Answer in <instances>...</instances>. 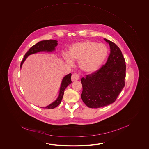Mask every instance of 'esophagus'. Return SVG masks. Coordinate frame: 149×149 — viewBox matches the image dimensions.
I'll use <instances>...</instances> for the list:
<instances>
[{
	"label": "esophagus",
	"instance_id": "obj_1",
	"mask_svg": "<svg viewBox=\"0 0 149 149\" xmlns=\"http://www.w3.org/2000/svg\"><path fill=\"white\" fill-rule=\"evenodd\" d=\"M79 78H80V76H79V74H77V73H74L71 76V79L73 81L79 80Z\"/></svg>",
	"mask_w": 149,
	"mask_h": 149
}]
</instances>
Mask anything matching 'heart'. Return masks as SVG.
<instances>
[{"mask_svg": "<svg viewBox=\"0 0 149 149\" xmlns=\"http://www.w3.org/2000/svg\"><path fill=\"white\" fill-rule=\"evenodd\" d=\"M107 47L103 44L85 41L73 45L70 48L69 56L65 60L69 64L73 61H80L81 69L87 73H93L101 66L108 56Z\"/></svg>", "mask_w": 149, "mask_h": 149, "instance_id": "obj_1", "label": "heart"}]
</instances>
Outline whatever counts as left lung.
<instances>
[{
	"label": "left lung",
	"mask_w": 149,
	"mask_h": 149,
	"mask_svg": "<svg viewBox=\"0 0 149 149\" xmlns=\"http://www.w3.org/2000/svg\"><path fill=\"white\" fill-rule=\"evenodd\" d=\"M110 54L105 65L94 72L82 77V101L90 108H99L113 103L125 86V60L120 48L104 39Z\"/></svg>",
	"instance_id": "8db88e82"
}]
</instances>
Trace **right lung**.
<instances>
[{"label":"right lung","mask_w":149,"mask_h":149,"mask_svg":"<svg viewBox=\"0 0 149 149\" xmlns=\"http://www.w3.org/2000/svg\"><path fill=\"white\" fill-rule=\"evenodd\" d=\"M57 45V41L55 40H42V41H39L36 44L33 45L30 48L26 53L24 56V58L22 61L20 67L21 68L22 64L26 60V58L29 55L31 54H35L37 52H42V51H46V52H52L55 50V47ZM71 73H69L65 76L62 80V81L60 89V93L58 96L57 99L51 104L48 105L47 107L44 108L46 109H54L57 107L60 104L61 102V101L63 98L64 95V91L65 89L66 88L67 86L70 84L72 81L71 79Z\"/></svg>","instance_id":"right-lung-1"}]
</instances>
